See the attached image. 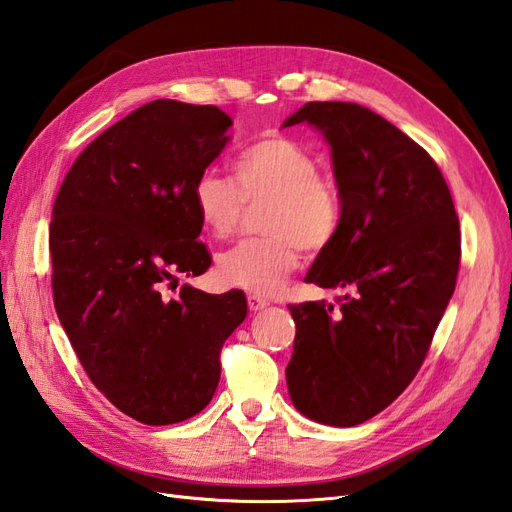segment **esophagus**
I'll use <instances>...</instances> for the list:
<instances>
[{"instance_id":"obj_1","label":"esophagus","mask_w":512,"mask_h":512,"mask_svg":"<svg viewBox=\"0 0 512 512\" xmlns=\"http://www.w3.org/2000/svg\"><path fill=\"white\" fill-rule=\"evenodd\" d=\"M246 300H248V309L251 311H261L264 307H268V300L257 296V294H248Z\"/></svg>"}]
</instances>
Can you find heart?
Instances as JSON below:
<instances>
[{"instance_id": "1", "label": "heart", "mask_w": 512, "mask_h": 512, "mask_svg": "<svg viewBox=\"0 0 512 512\" xmlns=\"http://www.w3.org/2000/svg\"><path fill=\"white\" fill-rule=\"evenodd\" d=\"M235 183L203 173L194 183V207L214 238L240 229L246 207L264 205V238H248L218 259L220 277L257 296L277 294L300 266V248L320 253L342 225V199L320 173L307 147L285 134H268L235 157Z\"/></svg>"}]
</instances>
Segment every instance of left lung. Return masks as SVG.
Returning <instances> with one entry per match:
<instances>
[{"instance_id": "1", "label": "left lung", "mask_w": 512, "mask_h": 512, "mask_svg": "<svg viewBox=\"0 0 512 512\" xmlns=\"http://www.w3.org/2000/svg\"><path fill=\"white\" fill-rule=\"evenodd\" d=\"M307 121L331 144L342 225L307 283L346 290L290 305L296 322L287 389L296 409L357 426L411 385L456 287L461 227L439 166L381 114L357 103L309 101Z\"/></svg>"}]
</instances>
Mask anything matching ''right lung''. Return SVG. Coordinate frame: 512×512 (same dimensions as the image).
<instances>
[{"label": "right lung", "instance_id": "obj_1", "mask_svg": "<svg viewBox=\"0 0 512 512\" xmlns=\"http://www.w3.org/2000/svg\"><path fill=\"white\" fill-rule=\"evenodd\" d=\"M229 125L216 106L155 99L77 155L54 203L51 287L62 329L93 385L149 426L205 409L220 350L246 318L240 290L181 285L168 294L175 274L212 266L196 240L194 183L225 149Z\"/></svg>", "mask_w": 512, "mask_h": 512}]
</instances>
